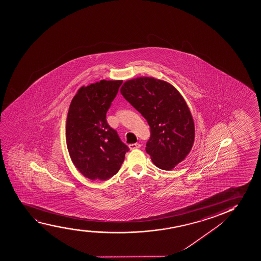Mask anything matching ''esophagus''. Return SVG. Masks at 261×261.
<instances>
[{
    "label": "esophagus",
    "instance_id": "esophagus-1",
    "mask_svg": "<svg viewBox=\"0 0 261 261\" xmlns=\"http://www.w3.org/2000/svg\"><path fill=\"white\" fill-rule=\"evenodd\" d=\"M129 148L132 150V149H137V148H141V145L139 143H134V144L128 145Z\"/></svg>",
    "mask_w": 261,
    "mask_h": 261
}]
</instances>
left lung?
<instances>
[{
	"instance_id": "8db88e82",
	"label": "left lung",
	"mask_w": 261,
	"mask_h": 261,
	"mask_svg": "<svg viewBox=\"0 0 261 261\" xmlns=\"http://www.w3.org/2000/svg\"><path fill=\"white\" fill-rule=\"evenodd\" d=\"M120 93L150 126L146 151L154 165L171 171L185 160L193 148L195 127L179 91L166 81L142 76L126 81Z\"/></svg>"
}]
</instances>
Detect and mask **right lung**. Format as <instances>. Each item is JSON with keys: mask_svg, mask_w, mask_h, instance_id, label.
Instances as JSON below:
<instances>
[{"mask_svg": "<svg viewBox=\"0 0 261 261\" xmlns=\"http://www.w3.org/2000/svg\"><path fill=\"white\" fill-rule=\"evenodd\" d=\"M121 84V80H101L82 86L68 108V154L75 168L90 180H107L114 176L129 150L107 121V111Z\"/></svg>", "mask_w": 261, "mask_h": 261, "instance_id": "add662e5", "label": "right lung"}]
</instances>
